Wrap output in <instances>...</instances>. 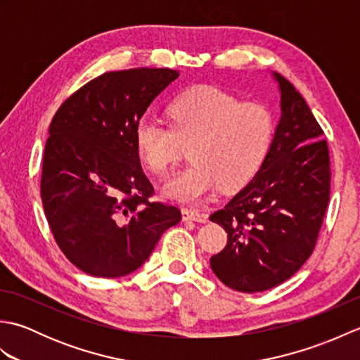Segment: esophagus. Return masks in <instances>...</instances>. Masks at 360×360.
<instances>
[{
    "label": "esophagus",
    "instance_id": "esophagus-1",
    "mask_svg": "<svg viewBox=\"0 0 360 360\" xmlns=\"http://www.w3.org/2000/svg\"><path fill=\"white\" fill-rule=\"evenodd\" d=\"M182 219L184 221H198V223H207V215L200 213L195 209H182Z\"/></svg>",
    "mask_w": 360,
    "mask_h": 360
}]
</instances>
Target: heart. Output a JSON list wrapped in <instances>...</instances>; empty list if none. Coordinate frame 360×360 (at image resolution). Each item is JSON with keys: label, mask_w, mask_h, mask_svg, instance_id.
<instances>
[{"label": "heart", "mask_w": 360, "mask_h": 360, "mask_svg": "<svg viewBox=\"0 0 360 360\" xmlns=\"http://www.w3.org/2000/svg\"><path fill=\"white\" fill-rule=\"evenodd\" d=\"M172 127L145 114L134 127L136 147L151 173L165 176L190 148L192 165L165 182L162 193L178 202H200L236 188L262 165L274 136V117L262 103H243L215 86H200L168 106Z\"/></svg>", "instance_id": "heart-1"}]
</instances>
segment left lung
Returning a JSON list of instances; mask_svg holds the SVG:
<instances>
[{
  "mask_svg": "<svg viewBox=\"0 0 360 360\" xmlns=\"http://www.w3.org/2000/svg\"><path fill=\"white\" fill-rule=\"evenodd\" d=\"M281 116L259 170L210 221L227 244L210 258L217 277L240 292H262L311 257L330 201L331 168L323 129L302 94L278 72Z\"/></svg>",
  "mask_w": 360,
  "mask_h": 360,
  "instance_id": "1",
  "label": "left lung"
}]
</instances>
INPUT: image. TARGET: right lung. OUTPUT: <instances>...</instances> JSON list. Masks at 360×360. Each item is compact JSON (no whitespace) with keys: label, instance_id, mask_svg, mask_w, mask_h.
I'll return each mask as SVG.
<instances>
[{"label":"right lung","instance_id":"add662e5","mask_svg":"<svg viewBox=\"0 0 360 360\" xmlns=\"http://www.w3.org/2000/svg\"><path fill=\"white\" fill-rule=\"evenodd\" d=\"M167 68L105 72L53 116L41 170V201L60 250L88 275L117 278L151 255L181 221L174 205L150 202L134 127L178 79Z\"/></svg>","mask_w":360,"mask_h":360}]
</instances>
